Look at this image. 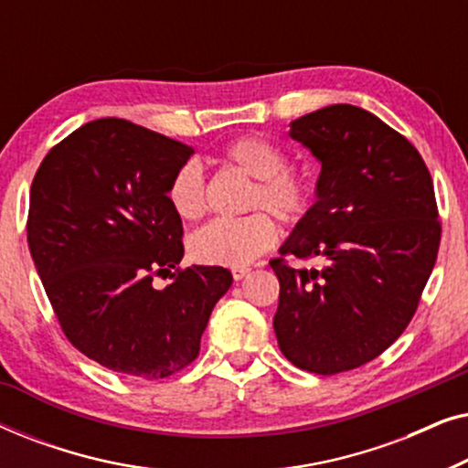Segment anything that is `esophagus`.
I'll list each match as a JSON object with an SVG mask.
<instances>
[{
    "mask_svg": "<svg viewBox=\"0 0 468 468\" xmlns=\"http://www.w3.org/2000/svg\"><path fill=\"white\" fill-rule=\"evenodd\" d=\"M249 271H251V268H249V266H234V268H232V277H234V281H240L242 277H247Z\"/></svg>",
    "mask_w": 468,
    "mask_h": 468,
    "instance_id": "34e87169",
    "label": "esophagus"
}]
</instances>
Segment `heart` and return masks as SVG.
Returning a JSON list of instances; mask_svg holds the SVG:
<instances>
[{
	"instance_id": "1",
	"label": "heart",
	"mask_w": 468,
	"mask_h": 468,
	"mask_svg": "<svg viewBox=\"0 0 468 468\" xmlns=\"http://www.w3.org/2000/svg\"><path fill=\"white\" fill-rule=\"evenodd\" d=\"M221 162L253 178L247 191L249 213L239 219H217L191 236V255L210 266H247L272 249L277 228L298 226L311 213L315 185L303 170L290 168L287 155L277 143L258 133H245L221 149ZM168 202L185 221H197L207 213V178L196 164H183L170 178Z\"/></svg>"
}]
</instances>
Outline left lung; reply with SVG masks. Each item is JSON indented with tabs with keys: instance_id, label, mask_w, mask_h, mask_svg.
Instances as JSON below:
<instances>
[{
	"instance_id": "left-lung-1",
	"label": "left lung",
	"mask_w": 468,
	"mask_h": 468,
	"mask_svg": "<svg viewBox=\"0 0 468 468\" xmlns=\"http://www.w3.org/2000/svg\"><path fill=\"white\" fill-rule=\"evenodd\" d=\"M322 162L317 202L271 261L272 325L293 367L336 375L381 356L418 311L437 261L441 219L420 151L375 114L335 104L292 121ZM317 257V269L286 258Z\"/></svg>"
}]
</instances>
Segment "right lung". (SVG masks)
Segmentation results:
<instances>
[{"mask_svg": "<svg viewBox=\"0 0 468 468\" xmlns=\"http://www.w3.org/2000/svg\"><path fill=\"white\" fill-rule=\"evenodd\" d=\"M191 153L132 121L98 119L55 144L31 183L27 242L57 322L119 375L157 381L187 368L232 285L228 268L178 266L183 221L168 185ZM162 273L173 283L155 291Z\"/></svg>", "mask_w": 468, "mask_h": 468, "instance_id": "obj_1", "label": "right lung"}]
</instances>
